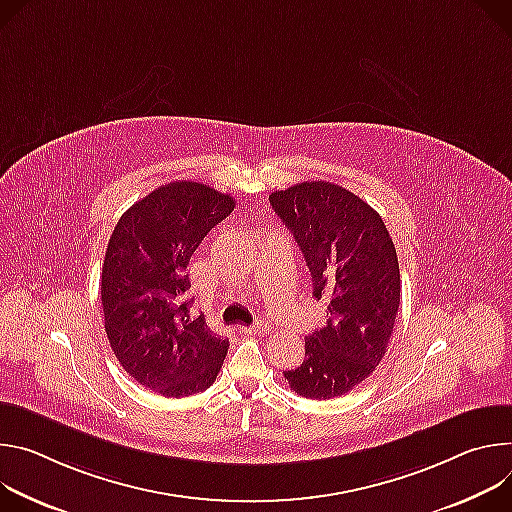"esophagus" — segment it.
<instances>
[{"mask_svg":"<svg viewBox=\"0 0 512 512\" xmlns=\"http://www.w3.org/2000/svg\"><path fill=\"white\" fill-rule=\"evenodd\" d=\"M268 329H270V325H268V321H264V319H258L254 325L246 327V331H248V333H254V335H266Z\"/></svg>","mask_w":512,"mask_h":512,"instance_id":"34e87169","label":"esophagus"}]
</instances>
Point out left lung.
Returning a JSON list of instances; mask_svg holds the SVG:
<instances>
[{
  "instance_id": "obj_1",
  "label": "left lung",
  "mask_w": 512,
  "mask_h": 512,
  "mask_svg": "<svg viewBox=\"0 0 512 512\" xmlns=\"http://www.w3.org/2000/svg\"><path fill=\"white\" fill-rule=\"evenodd\" d=\"M268 199L305 256L313 297L329 301L327 323L305 337V360L285 380L307 399H335L366 380L388 350L401 305L392 238L366 201L327 181Z\"/></svg>"
}]
</instances>
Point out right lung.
I'll use <instances>...</instances> for the list:
<instances>
[{"label": "right lung", "instance_id": "add662e5", "mask_svg": "<svg viewBox=\"0 0 512 512\" xmlns=\"http://www.w3.org/2000/svg\"><path fill=\"white\" fill-rule=\"evenodd\" d=\"M234 207V197L209 185L175 181L134 203L109 238L101 272L109 346L134 380L162 396L209 388L230 348L203 315L191 317L185 270Z\"/></svg>", "mask_w": 512, "mask_h": 512}]
</instances>
